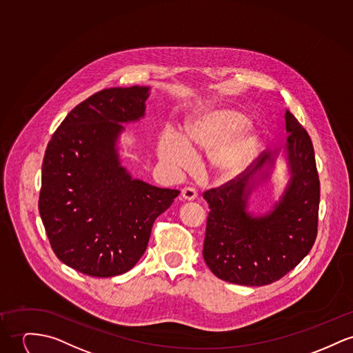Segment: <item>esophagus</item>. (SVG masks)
I'll return each mask as SVG.
<instances>
[{
	"label": "esophagus",
	"mask_w": 353,
	"mask_h": 353,
	"mask_svg": "<svg viewBox=\"0 0 353 353\" xmlns=\"http://www.w3.org/2000/svg\"><path fill=\"white\" fill-rule=\"evenodd\" d=\"M181 196H183V199L187 200V201H193V200L197 197V192H196L194 188L187 187V188H184V190H181Z\"/></svg>",
	"instance_id": "esophagus-1"
}]
</instances>
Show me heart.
<instances>
[{
	"instance_id": "heart-1",
	"label": "heart",
	"mask_w": 353,
	"mask_h": 353,
	"mask_svg": "<svg viewBox=\"0 0 353 353\" xmlns=\"http://www.w3.org/2000/svg\"><path fill=\"white\" fill-rule=\"evenodd\" d=\"M245 118L239 111H210L193 121L183 138L165 132L159 141V156L163 163L180 170L192 161L190 149L211 150L210 163L223 179H231L251 163L258 148V134L243 126Z\"/></svg>"
}]
</instances>
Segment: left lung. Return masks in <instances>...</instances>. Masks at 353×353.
I'll list each match as a JSON object with an SVG mask.
<instances>
[{"label": "left lung", "instance_id": "1", "mask_svg": "<svg viewBox=\"0 0 353 353\" xmlns=\"http://www.w3.org/2000/svg\"><path fill=\"white\" fill-rule=\"evenodd\" d=\"M285 122L292 177L272 211L254 216L247 212V200L258 179L269 176L263 166H272L278 152L262 153L243 173L203 193L211 210L203 256L223 281L244 286L270 285L292 272L317 238L320 180L313 143L289 110Z\"/></svg>", "mask_w": 353, "mask_h": 353}]
</instances>
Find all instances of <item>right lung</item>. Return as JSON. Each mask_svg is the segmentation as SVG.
<instances>
[{"label": "right lung", "mask_w": 353, "mask_h": 353, "mask_svg": "<svg viewBox=\"0 0 353 353\" xmlns=\"http://www.w3.org/2000/svg\"><path fill=\"white\" fill-rule=\"evenodd\" d=\"M149 87L102 90L71 110L48 142L39 211L56 256L90 276L136 266L153 223L180 190L153 187L121 166L122 123L145 115Z\"/></svg>", "instance_id": "obj_1"}]
</instances>
